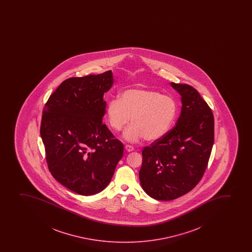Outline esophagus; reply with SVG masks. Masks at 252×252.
<instances>
[{"mask_svg": "<svg viewBox=\"0 0 252 252\" xmlns=\"http://www.w3.org/2000/svg\"><path fill=\"white\" fill-rule=\"evenodd\" d=\"M125 150H126L127 152H131V151H134V148H133L132 145H125Z\"/></svg>", "mask_w": 252, "mask_h": 252, "instance_id": "34e87169", "label": "esophagus"}]
</instances>
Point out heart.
Returning <instances> with one entry per match:
<instances>
[{
  "label": "heart",
  "mask_w": 252,
  "mask_h": 252,
  "mask_svg": "<svg viewBox=\"0 0 252 252\" xmlns=\"http://www.w3.org/2000/svg\"><path fill=\"white\" fill-rule=\"evenodd\" d=\"M178 106L173 97L149 89H129L120 98L114 97L107 102V122L113 130H122L128 142H138L143 138L156 141L165 136L177 119Z\"/></svg>",
  "instance_id": "heart-1"
}]
</instances>
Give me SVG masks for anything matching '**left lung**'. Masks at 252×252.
<instances>
[{
  "instance_id": "left-lung-1",
  "label": "left lung",
  "mask_w": 252,
  "mask_h": 252,
  "mask_svg": "<svg viewBox=\"0 0 252 252\" xmlns=\"http://www.w3.org/2000/svg\"><path fill=\"white\" fill-rule=\"evenodd\" d=\"M181 95L177 125L142 151L139 181L154 199L170 201L193 189L203 177L214 140V115L195 88L171 82Z\"/></svg>"
}]
</instances>
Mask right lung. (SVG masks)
<instances>
[{
  "label": "right lung",
  "mask_w": 252,
  "mask_h": 252,
  "mask_svg": "<svg viewBox=\"0 0 252 252\" xmlns=\"http://www.w3.org/2000/svg\"><path fill=\"white\" fill-rule=\"evenodd\" d=\"M112 70L63 81L44 106L40 134L49 170L75 193L91 196L107 188L124 156V145L102 124L104 94Z\"/></svg>",
  "instance_id": "right-lung-1"
}]
</instances>
